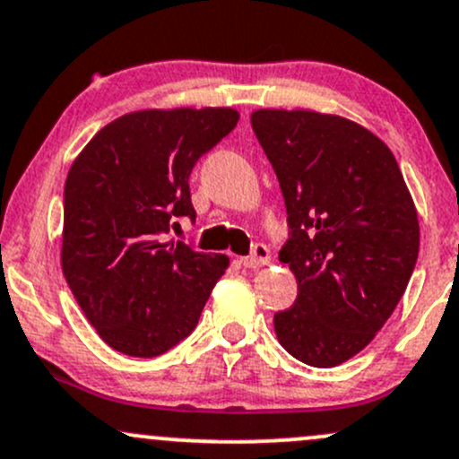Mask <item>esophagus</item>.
Here are the masks:
<instances>
[{"instance_id": "obj_1", "label": "esophagus", "mask_w": 459, "mask_h": 459, "mask_svg": "<svg viewBox=\"0 0 459 459\" xmlns=\"http://www.w3.org/2000/svg\"><path fill=\"white\" fill-rule=\"evenodd\" d=\"M242 264L246 268H259L270 264V250L264 244H255L253 253L248 257H242Z\"/></svg>"}]
</instances>
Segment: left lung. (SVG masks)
Wrapping results in <instances>:
<instances>
[{
  "label": "left lung",
  "instance_id": "8db88e82",
  "mask_svg": "<svg viewBox=\"0 0 459 459\" xmlns=\"http://www.w3.org/2000/svg\"><path fill=\"white\" fill-rule=\"evenodd\" d=\"M250 125L277 173L297 277L274 315L288 354L336 368L371 343L416 268L420 226L392 149L363 125L307 109H257Z\"/></svg>",
  "mask_w": 459,
  "mask_h": 459
}]
</instances>
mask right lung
<instances>
[{
    "mask_svg": "<svg viewBox=\"0 0 459 459\" xmlns=\"http://www.w3.org/2000/svg\"><path fill=\"white\" fill-rule=\"evenodd\" d=\"M230 108L141 109L105 125L72 162L64 191L61 266L100 339L138 359L191 334L226 255L167 242L195 220L189 176L238 125Z\"/></svg>",
    "mask_w": 459,
    "mask_h": 459,
    "instance_id": "1",
    "label": "right lung"
}]
</instances>
